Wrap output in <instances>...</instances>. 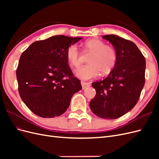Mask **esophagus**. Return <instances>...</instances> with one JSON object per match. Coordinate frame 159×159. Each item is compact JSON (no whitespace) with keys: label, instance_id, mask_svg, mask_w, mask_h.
I'll return each instance as SVG.
<instances>
[{"label":"esophagus","instance_id":"1","mask_svg":"<svg viewBox=\"0 0 159 159\" xmlns=\"http://www.w3.org/2000/svg\"><path fill=\"white\" fill-rule=\"evenodd\" d=\"M81 86H82L83 89H85L86 88H89V86H90V84L89 83L85 82V81H81Z\"/></svg>","mask_w":159,"mask_h":159}]
</instances>
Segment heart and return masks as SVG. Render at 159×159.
<instances>
[{
    "mask_svg": "<svg viewBox=\"0 0 159 159\" xmlns=\"http://www.w3.org/2000/svg\"><path fill=\"white\" fill-rule=\"evenodd\" d=\"M86 51L91 52L88 64L84 65L76 71V75L81 80H88L97 78L102 71L109 74L116 65L117 53L111 46L106 45L99 39H91L85 42ZM67 59L70 65L78 68L80 65V51L76 44H72L66 50Z\"/></svg>",
    "mask_w": 159,
    "mask_h": 159,
    "instance_id": "obj_1",
    "label": "heart"
}]
</instances>
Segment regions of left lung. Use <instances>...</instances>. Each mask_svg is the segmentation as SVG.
Returning <instances> with one entry per match:
<instances>
[{
  "mask_svg": "<svg viewBox=\"0 0 159 159\" xmlns=\"http://www.w3.org/2000/svg\"><path fill=\"white\" fill-rule=\"evenodd\" d=\"M103 38L114 46L117 61L106 78L92 83L96 95L89 106L98 117L115 119L131 111L139 101L145 85L146 61L133 42L114 34Z\"/></svg>",
  "mask_w": 159,
  "mask_h": 159,
  "instance_id": "obj_1",
  "label": "left lung"
}]
</instances>
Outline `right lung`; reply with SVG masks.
Instances as JSON below:
<instances>
[{
  "label": "right lung",
  "instance_id": "1",
  "mask_svg": "<svg viewBox=\"0 0 159 159\" xmlns=\"http://www.w3.org/2000/svg\"><path fill=\"white\" fill-rule=\"evenodd\" d=\"M81 38L63 35L33 42L22 52L16 69L18 92L34 113L44 118L60 116L72 96L82 87L66 56L68 46Z\"/></svg>",
  "mask_w": 159,
  "mask_h": 159
}]
</instances>
